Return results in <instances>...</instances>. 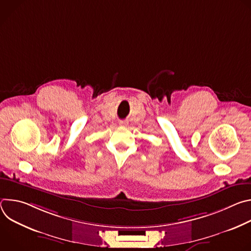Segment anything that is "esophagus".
Listing matches in <instances>:
<instances>
[{
	"instance_id": "esophagus-1",
	"label": "esophagus",
	"mask_w": 251,
	"mask_h": 251,
	"mask_svg": "<svg viewBox=\"0 0 251 251\" xmlns=\"http://www.w3.org/2000/svg\"><path fill=\"white\" fill-rule=\"evenodd\" d=\"M128 124V122L127 121H125V120H121V121H119V125L120 126H126Z\"/></svg>"
}]
</instances>
